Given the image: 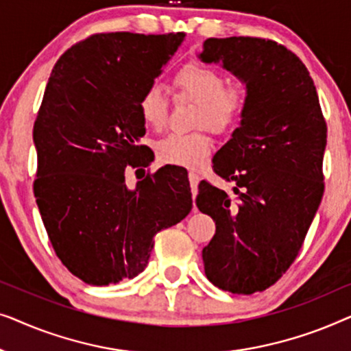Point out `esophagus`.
Segmentation results:
<instances>
[{"instance_id":"34e87169","label":"esophagus","mask_w":351,"mask_h":351,"mask_svg":"<svg viewBox=\"0 0 351 351\" xmlns=\"http://www.w3.org/2000/svg\"><path fill=\"white\" fill-rule=\"evenodd\" d=\"M189 179H190V185H191V193H193V198L198 193V182H199V176L196 172H189Z\"/></svg>"}]
</instances>
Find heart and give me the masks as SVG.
Returning a JSON list of instances; mask_svg holds the SVG:
<instances>
[{"instance_id": "b5f03b06", "label": "heart", "mask_w": 351, "mask_h": 351, "mask_svg": "<svg viewBox=\"0 0 351 351\" xmlns=\"http://www.w3.org/2000/svg\"><path fill=\"white\" fill-rule=\"evenodd\" d=\"M174 88L180 95L199 105L196 128H209L217 134L233 131L241 123L247 108V95L239 86H227V78L213 66L190 62L174 76ZM138 113L147 126L165 128L169 100L160 84L142 90L137 100ZM158 158L165 165L196 169L214 152V141L208 131L191 134L174 132L158 143Z\"/></svg>"}]
</instances>
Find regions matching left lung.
I'll return each mask as SVG.
<instances>
[{
  "instance_id": "1",
  "label": "left lung",
  "mask_w": 351,
  "mask_h": 351,
  "mask_svg": "<svg viewBox=\"0 0 351 351\" xmlns=\"http://www.w3.org/2000/svg\"><path fill=\"white\" fill-rule=\"evenodd\" d=\"M199 59L222 62L247 89L241 126L213 160L237 196L201 182L196 206L215 222L206 276L249 295L275 285L305 241L324 193L328 126L304 62L276 41L208 38Z\"/></svg>"
}]
</instances>
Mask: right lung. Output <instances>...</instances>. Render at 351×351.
Wrapping results in <instances>:
<instances>
[{"instance_id": "1", "label": "right lung", "mask_w": 351, "mask_h": 351, "mask_svg": "<svg viewBox=\"0 0 351 351\" xmlns=\"http://www.w3.org/2000/svg\"><path fill=\"white\" fill-rule=\"evenodd\" d=\"M185 33H95L52 69L33 126L38 209L57 257L81 281L117 285L145 270L153 238L191 210L190 185L161 167L129 190L124 169L148 167L142 90ZM137 172V171H136Z\"/></svg>"}]
</instances>
